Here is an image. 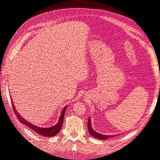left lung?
<instances>
[{
    "instance_id": "8db88e82",
    "label": "left lung",
    "mask_w": 160,
    "mask_h": 160,
    "mask_svg": "<svg viewBox=\"0 0 160 160\" xmlns=\"http://www.w3.org/2000/svg\"><path fill=\"white\" fill-rule=\"evenodd\" d=\"M88 129L89 133L92 135V136L95 138L96 139H102V140H105L108 139L110 138H113L115 137L116 135H103V134H100L98 133V132H96L95 130L93 129V128H91V118H89L88 119ZM119 135H117V136Z\"/></svg>"
}]
</instances>
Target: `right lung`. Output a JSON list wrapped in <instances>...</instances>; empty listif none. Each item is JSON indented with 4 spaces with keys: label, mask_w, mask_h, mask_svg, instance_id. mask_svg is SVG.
<instances>
[{
    "label": "right lung",
    "mask_w": 160,
    "mask_h": 160,
    "mask_svg": "<svg viewBox=\"0 0 160 160\" xmlns=\"http://www.w3.org/2000/svg\"><path fill=\"white\" fill-rule=\"evenodd\" d=\"M12 101V108H13V110H14V113L16 114L17 118H18V119L20 121L21 123H23L24 125H27V127H28L29 128H31V129H32V131H34V132H35L38 134L42 135V136H45V137L55 136V135H56L58 133L60 132V130L62 128V123H63L64 115H65V110L67 109V105L65 106L64 109L62 110L61 114L60 115V118H59V122H58V123L56 125H55L54 126L45 128L38 127V126H37V125H35L31 123L30 122H27V120H25L23 118H22L21 115L18 114V112L17 111V110L15 109V107H14V105L12 103V101Z\"/></svg>",
    "instance_id": "1"
}]
</instances>
